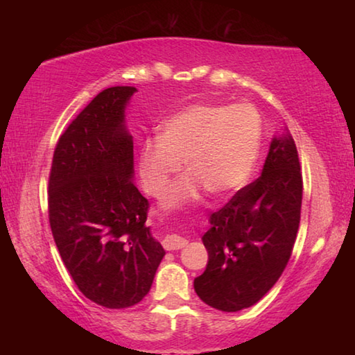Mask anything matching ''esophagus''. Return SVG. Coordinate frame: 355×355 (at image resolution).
<instances>
[{
  "label": "esophagus",
  "mask_w": 355,
  "mask_h": 355,
  "mask_svg": "<svg viewBox=\"0 0 355 355\" xmlns=\"http://www.w3.org/2000/svg\"><path fill=\"white\" fill-rule=\"evenodd\" d=\"M188 244V239H184L178 235H167L163 239V248L166 250H178V249H183L184 245Z\"/></svg>",
  "instance_id": "esophagus-1"
}]
</instances>
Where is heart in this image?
Listing matches in <instances>:
<instances>
[{"mask_svg": "<svg viewBox=\"0 0 355 355\" xmlns=\"http://www.w3.org/2000/svg\"><path fill=\"white\" fill-rule=\"evenodd\" d=\"M261 139L263 119L254 105H191L166 120L161 137L142 144L141 183L159 199L186 163L189 173L171 189L166 208L196 199L203 188L232 194L249 182Z\"/></svg>", "mask_w": 355, "mask_h": 355, "instance_id": "heart-1", "label": "heart"}]
</instances>
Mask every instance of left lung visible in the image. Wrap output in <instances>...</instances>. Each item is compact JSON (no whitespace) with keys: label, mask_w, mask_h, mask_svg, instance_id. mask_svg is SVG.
<instances>
[{"label":"left lung","mask_w":355,"mask_h":355,"mask_svg":"<svg viewBox=\"0 0 355 355\" xmlns=\"http://www.w3.org/2000/svg\"><path fill=\"white\" fill-rule=\"evenodd\" d=\"M302 173L291 135L274 137L261 175L209 216L202 236L208 264L194 280L203 302L220 311L252 307L274 286L296 241Z\"/></svg>","instance_id":"left-lung-1"}]
</instances>
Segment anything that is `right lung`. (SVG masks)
I'll use <instances>...</instances> for the list:
<instances>
[{"label": "right lung", "mask_w": 355, "mask_h": 355, "mask_svg": "<svg viewBox=\"0 0 355 355\" xmlns=\"http://www.w3.org/2000/svg\"><path fill=\"white\" fill-rule=\"evenodd\" d=\"M135 92L107 87L78 114L59 137L48 180V218L65 268L78 290L106 309L141 302L166 255L133 183L125 107Z\"/></svg>", "instance_id": "add662e5"}]
</instances>
